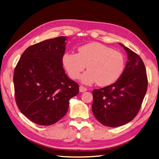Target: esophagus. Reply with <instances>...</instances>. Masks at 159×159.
Segmentation results:
<instances>
[{
  "label": "esophagus",
  "instance_id": "1",
  "mask_svg": "<svg viewBox=\"0 0 159 159\" xmlns=\"http://www.w3.org/2000/svg\"><path fill=\"white\" fill-rule=\"evenodd\" d=\"M79 90H80V92H86V91H87V88H85V87L80 85V86L79 87Z\"/></svg>",
  "mask_w": 159,
  "mask_h": 159
}]
</instances>
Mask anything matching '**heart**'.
Segmentation results:
<instances>
[{
    "label": "heart",
    "instance_id": "obj_1",
    "mask_svg": "<svg viewBox=\"0 0 159 159\" xmlns=\"http://www.w3.org/2000/svg\"><path fill=\"white\" fill-rule=\"evenodd\" d=\"M62 61L69 76L74 80L83 74L82 81L85 84L97 82L100 86L113 84L122 74L125 60L123 54L99 42H92L78 48V53H65Z\"/></svg>",
    "mask_w": 159,
    "mask_h": 159
}]
</instances>
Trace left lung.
<instances>
[{
  "mask_svg": "<svg viewBox=\"0 0 159 159\" xmlns=\"http://www.w3.org/2000/svg\"><path fill=\"white\" fill-rule=\"evenodd\" d=\"M128 61L116 83L93 90L92 111L104 126L117 127L133 120L139 112L148 88L146 67L141 57L127 47Z\"/></svg>",
  "mask_w": 159,
  "mask_h": 159,
  "instance_id": "1",
  "label": "left lung"
}]
</instances>
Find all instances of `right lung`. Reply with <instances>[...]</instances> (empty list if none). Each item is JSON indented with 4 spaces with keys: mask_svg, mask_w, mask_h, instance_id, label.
Listing matches in <instances>:
<instances>
[{
    "mask_svg": "<svg viewBox=\"0 0 159 159\" xmlns=\"http://www.w3.org/2000/svg\"><path fill=\"white\" fill-rule=\"evenodd\" d=\"M66 37L29 46L15 67L16 102L22 114L37 124L49 126L66 114L69 100L79 92L63 67Z\"/></svg>",
    "mask_w": 159,
    "mask_h": 159,
    "instance_id": "right-lung-1",
    "label": "right lung"
}]
</instances>
